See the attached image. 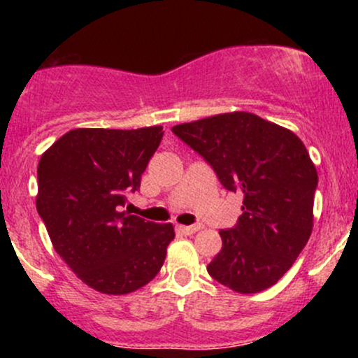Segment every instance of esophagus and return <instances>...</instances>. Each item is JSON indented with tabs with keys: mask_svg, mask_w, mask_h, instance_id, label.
Here are the masks:
<instances>
[{
	"mask_svg": "<svg viewBox=\"0 0 358 358\" xmlns=\"http://www.w3.org/2000/svg\"><path fill=\"white\" fill-rule=\"evenodd\" d=\"M202 229V225H180L178 231L183 232L185 236H192V234L199 232Z\"/></svg>",
	"mask_w": 358,
	"mask_h": 358,
	"instance_id": "1",
	"label": "esophagus"
}]
</instances>
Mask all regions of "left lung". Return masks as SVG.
I'll return each instance as SVG.
<instances>
[{
	"label": "left lung",
	"mask_w": 358,
	"mask_h": 358,
	"mask_svg": "<svg viewBox=\"0 0 358 358\" xmlns=\"http://www.w3.org/2000/svg\"><path fill=\"white\" fill-rule=\"evenodd\" d=\"M171 131L203 156L227 190L244 193L237 225L219 232L222 249L208 274L242 294L276 285L313 231L318 173L301 139L244 110Z\"/></svg>",
	"instance_id": "1"
}]
</instances>
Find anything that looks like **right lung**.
<instances>
[{
  "label": "right lung",
  "mask_w": 358,
  "mask_h": 358,
  "mask_svg": "<svg viewBox=\"0 0 358 358\" xmlns=\"http://www.w3.org/2000/svg\"><path fill=\"white\" fill-rule=\"evenodd\" d=\"M162 138V126L79 127L40 158L36 210L53 249L99 293L127 294L148 285L175 239L171 224L121 212Z\"/></svg>",
  "instance_id": "obj_1"
}]
</instances>
